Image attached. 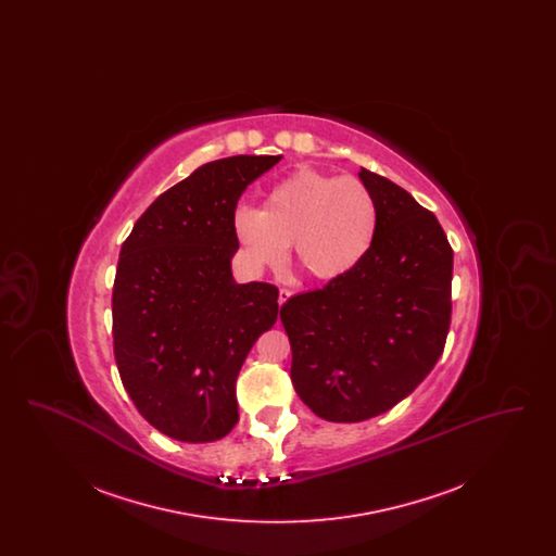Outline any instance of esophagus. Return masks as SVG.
<instances>
[{
    "label": "esophagus",
    "mask_w": 556,
    "mask_h": 556,
    "mask_svg": "<svg viewBox=\"0 0 556 556\" xmlns=\"http://www.w3.org/2000/svg\"><path fill=\"white\" fill-rule=\"evenodd\" d=\"M291 298V291L288 288H281L279 290V306H283L288 300Z\"/></svg>",
    "instance_id": "34e87169"
}]
</instances>
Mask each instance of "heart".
<instances>
[{
  "mask_svg": "<svg viewBox=\"0 0 556 556\" xmlns=\"http://www.w3.org/2000/svg\"><path fill=\"white\" fill-rule=\"evenodd\" d=\"M233 231L254 268L283 265L293 243L295 263L329 281L369 256L379 233V204L356 177L298 168L266 191L263 211L239 206Z\"/></svg>",
  "mask_w": 556,
  "mask_h": 556,
  "instance_id": "heart-1",
  "label": "heart"
}]
</instances>
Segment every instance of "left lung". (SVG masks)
<instances>
[{"mask_svg": "<svg viewBox=\"0 0 556 556\" xmlns=\"http://www.w3.org/2000/svg\"><path fill=\"white\" fill-rule=\"evenodd\" d=\"M379 204L369 256L325 288L281 306L291 381L325 421L356 424L408 396L444 352L452 315V248L435 214L367 168Z\"/></svg>", "mask_w": 556, "mask_h": 556, "instance_id": "8db88e82", "label": "left lung"}]
</instances>
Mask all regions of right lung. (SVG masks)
Here are the masks:
<instances>
[{"label":"right lung","instance_id":"1","mask_svg":"<svg viewBox=\"0 0 556 556\" xmlns=\"http://www.w3.org/2000/svg\"><path fill=\"white\" fill-rule=\"evenodd\" d=\"M281 156L195 168L143 212L121 248L112 290L114 358L141 417L179 442H214L238 424L236 381L277 320L279 290L236 283L238 200Z\"/></svg>","mask_w":556,"mask_h":556}]
</instances>
